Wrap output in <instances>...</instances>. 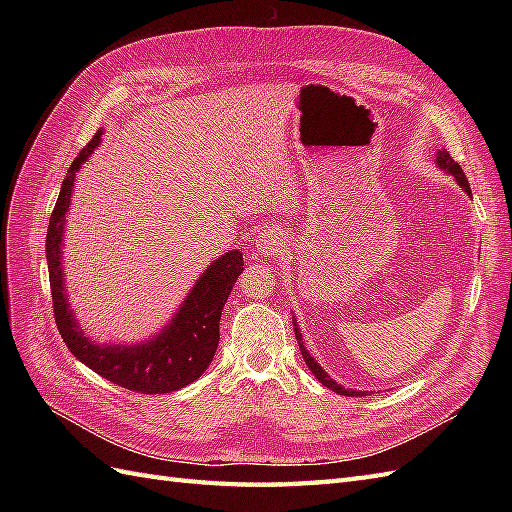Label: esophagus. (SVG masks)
<instances>
[{
	"label": "esophagus",
	"mask_w": 512,
	"mask_h": 512,
	"mask_svg": "<svg viewBox=\"0 0 512 512\" xmlns=\"http://www.w3.org/2000/svg\"><path fill=\"white\" fill-rule=\"evenodd\" d=\"M286 243H288V239L284 235V230L269 226V228H265L258 235V239H256V252L260 256H267V258L280 256L284 252Z\"/></svg>",
	"instance_id": "obj_1"
}]
</instances>
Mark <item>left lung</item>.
<instances>
[{
  "instance_id": "obj_1",
  "label": "left lung",
  "mask_w": 512,
  "mask_h": 512,
  "mask_svg": "<svg viewBox=\"0 0 512 512\" xmlns=\"http://www.w3.org/2000/svg\"><path fill=\"white\" fill-rule=\"evenodd\" d=\"M436 166H438L440 170H444V173L453 175V177H455V181H457V183L461 185V188H463V192H466L468 196H472V190H470V183H468L466 175H463L461 166H459L451 156H448V151H446V149H438V153H436ZM292 322H294L292 327H294V335H297V342H299V348H301V354H303V361L307 363L309 371H312V374L318 378V382H322V384L327 386V389H331L333 393L346 395V397H363V395H365V391L344 389L342 384H337V382L327 374V371H324V369L320 367V363L314 359V356L305 350V346H303V333H301V329H299L297 320H294V316H292Z\"/></svg>"
}]
</instances>
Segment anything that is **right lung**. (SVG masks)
I'll use <instances>...</instances> for the list:
<instances>
[{
    "instance_id": "obj_1",
    "label": "right lung",
    "mask_w": 512,
    "mask_h": 512,
    "mask_svg": "<svg viewBox=\"0 0 512 512\" xmlns=\"http://www.w3.org/2000/svg\"><path fill=\"white\" fill-rule=\"evenodd\" d=\"M100 138L102 130L96 132L89 145L79 153V158L72 162L64 183H61L59 198L51 213L49 232H46V262H49L57 329L76 359L108 382L145 395L179 391L203 376V371L213 361L220 342L222 307L232 284L237 282L243 271V252L228 250L209 262V267L194 282L173 318L143 342L98 344L87 337L68 301L64 228L76 173L100 145Z\"/></svg>"
}]
</instances>
